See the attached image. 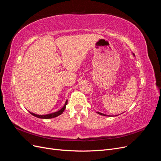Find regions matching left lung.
Returning <instances> with one entry per match:
<instances>
[{"label": "left lung", "mask_w": 161, "mask_h": 161, "mask_svg": "<svg viewBox=\"0 0 161 161\" xmlns=\"http://www.w3.org/2000/svg\"><path fill=\"white\" fill-rule=\"evenodd\" d=\"M133 55L135 56L134 53H133ZM97 114H99V115H104V116H110V115H106V114H102V113H100V112H97Z\"/></svg>", "instance_id": "left-lung-1"}]
</instances>
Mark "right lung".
<instances>
[{
    "label": "right lung",
    "instance_id": "add662e5",
    "mask_svg": "<svg viewBox=\"0 0 161 161\" xmlns=\"http://www.w3.org/2000/svg\"><path fill=\"white\" fill-rule=\"evenodd\" d=\"M68 103V100H66V103L64 104V105L63 106V108L60 109L59 111H58L56 112H54V113H52V114H46V115H37V114H35L33 113H31V112L30 111V113L33 115V116L36 117V118H41V119H51V118H56V117L58 116L61 115L63 112H64V111L66 109V106Z\"/></svg>",
    "mask_w": 161,
    "mask_h": 161
}]
</instances>
